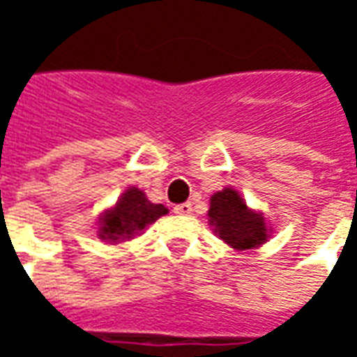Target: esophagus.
I'll return each mask as SVG.
<instances>
[{
    "label": "esophagus",
    "instance_id": "obj_1",
    "mask_svg": "<svg viewBox=\"0 0 357 357\" xmlns=\"http://www.w3.org/2000/svg\"><path fill=\"white\" fill-rule=\"evenodd\" d=\"M174 212L179 214V216H189L193 212V206H191V202H181V204L174 206Z\"/></svg>",
    "mask_w": 357,
    "mask_h": 357
}]
</instances>
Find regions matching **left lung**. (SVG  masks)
I'll list each match as a JSON object with an SVG mask.
<instances>
[{
  "label": "left lung",
  "instance_id": "8db88e82",
  "mask_svg": "<svg viewBox=\"0 0 357 357\" xmlns=\"http://www.w3.org/2000/svg\"><path fill=\"white\" fill-rule=\"evenodd\" d=\"M208 224L214 225V233L220 239L237 250L260 247L268 241L271 231L262 212L248 208L245 199L231 187L212 195Z\"/></svg>",
  "mask_w": 357,
  "mask_h": 357
}]
</instances>
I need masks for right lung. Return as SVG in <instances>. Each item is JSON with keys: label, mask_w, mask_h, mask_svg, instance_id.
<instances>
[{"label": "right lung", "mask_w": 357, "mask_h": 357, "mask_svg": "<svg viewBox=\"0 0 357 357\" xmlns=\"http://www.w3.org/2000/svg\"><path fill=\"white\" fill-rule=\"evenodd\" d=\"M164 214H168V208H164V204H153L143 191H139L137 187H130L118 199L116 206L107 210L99 218L97 233L99 239L107 243L133 239Z\"/></svg>", "instance_id": "right-lung-1"}]
</instances>
